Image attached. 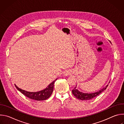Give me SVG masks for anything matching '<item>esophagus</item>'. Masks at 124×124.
Wrapping results in <instances>:
<instances>
[{"label":"esophagus","instance_id":"34e87169","mask_svg":"<svg viewBox=\"0 0 124 124\" xmlns=\"http://www.w3.org/2000/svg\"><path fill=\"white\" fill-rule=\"evenodd\" d=\"M70 74H71V72H70L69 70H65L63 72V74L65 76H68L69 75H70Z\"/></svg>","mask_w":124,"mask_h":124}]
</instances>
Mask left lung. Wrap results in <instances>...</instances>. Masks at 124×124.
Wrapping results in <instances>:
<instances>
[{"mask_svg":"<svg viewBox=\"0 0 124 124\" xmlns=\"http://www.w3.org/2000/svg\"><path fill=\"white\" fill-rule=\"evenodd\" d=\"M110 42V41H109ZM111 43V42H110ZM110 82V81H109ZM108 86V84L105 86L104 87H103L102 89H100V90L94 92V93H83L82 92H81L79 91L77 88V85L74 88V89L72 90V93L74 96L77 98L78 99L81 100H91L96 96L100 95L101 93H102L103 91H104L106 89H107V87Z\"/></svg>","mask_w":124,"mask_h":124,"instance_id":"1","label":"left lung"}]
</instances>
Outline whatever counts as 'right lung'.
I'll return each instance as SVG.
<instances>
[{"mask_svg":"<svg viewBox=\"0 0 124 124\" xmlns=\"http://www.w3.org/2000/svg\"><path fill=\"white\" fill-rule=\"evenodd\" d=\"M57 79V78L52 82L44 90L38 92H28L21 89L16 84H15V85L17 90L27 97L36 101H44L47 99L52 94L53 90H54V83Z\"/></svg>","mask_w":124,"mask_h":124,"instance_id":"1","label":"right lung"}]
</instances>
